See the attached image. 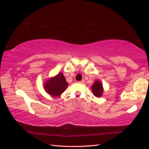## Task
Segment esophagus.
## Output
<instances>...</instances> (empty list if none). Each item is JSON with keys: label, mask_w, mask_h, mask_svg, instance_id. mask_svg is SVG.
<instances>
[{"label": "esophagus", "mask_w": 149, "mask_h": 149, "mask_svg": "<svg viewBox=\"0 0 149 149\" xmlns=\"http://www.w3.org/2000/svg\"><path fill=\"white\" fill-rule=\"evenodd\" d=\"M84 82H85L84 80H82L81 81H79V83H80V84H84Z\"/></svg>", "instance_id": "esophagus-1"}]
</instances>
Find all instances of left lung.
Here are the masks:
<instances>
[{
    "instance_id": "left-lung-1",
    "label": "left lung",
    "mask_w": 149,
    "mask_h": 149,
    "mask_svg": "<svg viewBox=\"0 0 149 149\" xmlns=\"http://www.w3.org/2000/svg\"><path fill=\"white\" fill-rule=\"evenodd\" d=\"M91 90H92L94 96L97 97H100L102 96L104 89L102 87V84L100 80H96L94 82L93 84L91 86Z\"/></svg>"
}]
</instances>
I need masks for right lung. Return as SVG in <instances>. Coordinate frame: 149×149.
Returning a JSON list of instances; mask_svg holds the SVG:
<instances>
[{
    "label": "right lung",
    "mask_w": 149,
    "mask_h": 149,
    "mask_svg": "<svg viewBox=\"0 0 149 149\" xmlns=\"http://www.w3.org/2000/svg\"><path fill=\"white\" fill-rule=\"evenodd\" d=\"M68 84L66 81L63 73L56 75L53 77L49 78L43 83V87L49 95L52 97H58L62 94L67 88Z\"/></svg>",
    "instance_id": "right-lung-1"
}]
</instances>
